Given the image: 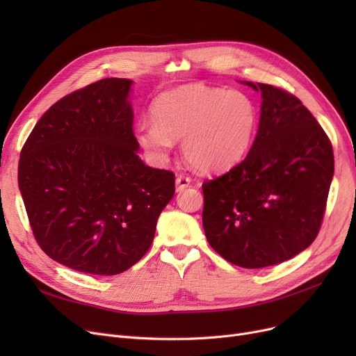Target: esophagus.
I'll return each instance as SVG.
<instances>
[{"mask_svg":"<svg viewBox=\"0 0 356 356\" xmlns=\"http://www.w3.org/2000/svg\"><path fill=\"white\" fill-rule=\"evenodd\" d=\"M191 183H192V179H191V177L184 176V175H179L177 179H176V191H177V192L184 191L186 188H189Z\"/></svg>","mask_w":356,"mask_h":356,"instance_id":"1","label":"esophagus"}]
</instances>
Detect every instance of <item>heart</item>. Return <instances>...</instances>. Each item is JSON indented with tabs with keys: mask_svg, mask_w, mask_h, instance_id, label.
I'll list each match as a JSON object with an SVG mask.
<instances>
[{
	"mask_svg": "<svg viewBox=\"0 0 356 356\" xmlns=\"http://www.w3.org/2000/svg\"><path fill=\"white\" fill-rule=\"evenodd\" d=\"M152 121L134 137L149 160L164 163L181 141L184 159L202 172H223L247 157L258 129V108L248 93L200 83L168 89L154 99Z\"/></svg>",
	"mask_w": 356,
	"mask_h": 356,
	"instance_id": "1",
	"label": "heart"
}]
</instances>
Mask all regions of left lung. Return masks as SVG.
<instances>
[{"label": "left lung", "mask_w": 356, "mask_h": 356, "mask_svg": "<svg viewBox=\"0 0 356 356\" xmlns=\"http://www.w3.org/2000/svg\"><path fill=\"white\" fill-rule=\"evenodd\" d=\"M241 83L261 93L258 131L244 161L203 183L202 222L220 257L263 268L300 254L317 236L333 179V149L291 93Z\"/></svg>", "instance_id": "obj_1"}]
</instances>
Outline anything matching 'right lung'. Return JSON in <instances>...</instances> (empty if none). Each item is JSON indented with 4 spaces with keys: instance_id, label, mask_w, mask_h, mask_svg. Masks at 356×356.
I'll return each instance as SVG.
<instances>
[{
    "instance_id": "obj_1",
    "label": "right lung",
    "mask_w": 356,
    "mask_h": 356,
    "mask_svg": "<svg viewBox=\"0 0 356 356\" xmlns=\"http://www.w3.org/2000/svg\"><path fill=\"white\" fill-rule=\"evenodd\" d=\"M133 83L106 78L62 98L22 149L18 188L33 234L81 273L115 275L138 263L175 195V175L138 157Z\"/></svg>"
}]
</instances>
